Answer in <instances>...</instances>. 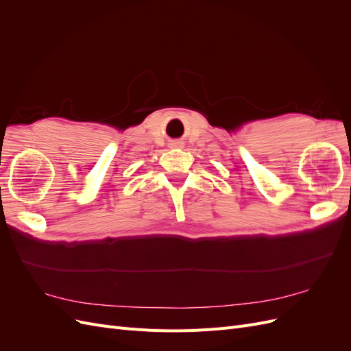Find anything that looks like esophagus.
I'll return each mask as SVG.
<instances>
[{
    "mask_svg": "<svg viewBox=\"0 0 351 351\" xmlns=\"http://www.w3.org/2000/svg\"><path fill=\"white\" fill-rule=\"evenodd\" d=\"M176 145H178V142H177V143H176Z\"/></svg>",
    "mask_w": 351,
    "mask_h": 351,
    "instance_id": "esophagus-1",
    "label": "esophagus"
}]
</instances>
